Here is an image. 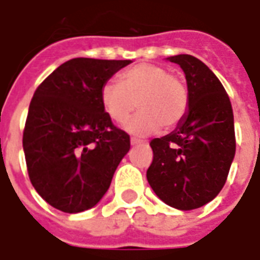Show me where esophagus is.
I'll return each instance as SVG.
<instances>
[{"instance_id": "esophagus-1", "label": "esophagus", "mask_w": 260, "mask_h": 260, "mask_svg": "<svg viewBox=\"0 0 260 260\" xmlns=\"http://www.w3.org/2000/svg\"><path fill=\"white\" fill-rule=\"evenodd\" d=\"M146 143V141H141V139H136V138H131V145L135 146V145H143Z\"/></svg>"}]
</instances>
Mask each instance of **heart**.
<instances>
[{
  "mask_svg": "<svg viewBox=\"0 0 260 260\" xmlns=\"http://www.w3.org/2000/svg\"><path fill=\"white\" fill-rule=\"evenodd\" d=\"M100 102L114 122H125L135 111H141L125 125L138 136L157 132L161 125L173 128L185 117L189 94L185 83L160 65L138 64L119 75V85L107 82L102 86Z\"/></svg>",
  "mask_w": 260,
  "mask_h": 260,
  "instance_id": "obj_1",
  "label": "heart"
}]
</instances>
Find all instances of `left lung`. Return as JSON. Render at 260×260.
Listing matches in <instances>:
<instances>
[{
    "label": "left lung",
    "mask_w": 260,
    "mask_h": 260,
    "mask_svg": "<svg viewBox=\"0 0 260 260\" xmlns=\"http://www.w3.org/2000/svg\"><path fill=\"white\" fill-rule=\"evenodd\" d=\"M167 59L185 74L189 106L173 132L150 142L146 177L164 203L192 210L213 201L225 184L235 156L234 114L221 82L201 59L188 54Z\"/></svg>",
    "instance_id": "obj_1"
}]
</instances>
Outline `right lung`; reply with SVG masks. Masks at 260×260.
<instances>
[{"label":"right lung","instance_id":"add662e5","mask_svg":"<svg viewBox=\"0 0 260 260\" xmlns=\"http://www.w3.org/2000/svg\"><path fill=\"white\" fill-rule=\"evenodd\" d=\"M131 62L69 59L33 94L23 131L27 173L37 193L61 212L96 206L129 152V135L113 125L100 90Z\"/></svg>","mask_w":260,"mask_h":260}]
</instances>
